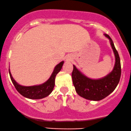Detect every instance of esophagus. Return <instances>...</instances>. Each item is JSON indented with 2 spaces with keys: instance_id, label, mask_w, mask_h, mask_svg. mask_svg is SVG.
<instances>
[{
  "instance_id": "esophagus-1",
  "label": "esophagus",
  "mask_w": 131,
  "mask_h": 131,
  "mask_svg": "<svg viewBox=\"0 0 131 131\" xmlns=\"http://www.w3.org/2000/svg\"><path fill=\"white\" fill-rule=\"evenodd\" d=\"M66 61H69V62H70V61H72V58H71V57H70V56H68V57H67V58H66Z\"/></svg>"
}]
</instances>
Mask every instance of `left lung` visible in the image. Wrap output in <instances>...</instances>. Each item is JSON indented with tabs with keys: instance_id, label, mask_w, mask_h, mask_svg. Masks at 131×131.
<instances>
[{
	"instance_id": "obj_1",
	"label": "left lung",
	"mask_w": 131,
	"mask_h": 131,
	"mask_svg": "<svg viewBox=\"0 0 131 131\" xmlns=\"http://www.w3.org/2000/svg\"><path fill=\"white\" fill-rule=\"evenodd\" d=\"M110 40L115 58V63L112 71L104 77L92 79L84 75L73 66L72 73V81L75 91L80 96L90 101H99L110 94L117 86L121 77V63L119 54L114 43L108 35L104 34Z\"/></svg>"
}]
</instances>
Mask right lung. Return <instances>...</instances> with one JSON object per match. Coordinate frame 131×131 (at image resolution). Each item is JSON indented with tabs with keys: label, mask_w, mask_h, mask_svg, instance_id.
I'll return each mask as SVG.
<instances>
[{
	"label": "right lung",
	"mask_w": 131,
	"mask_h": 131,
	"mask_svg": "<svg viewBox=\"0 0 131 131\" xmlns=\"http://www.w3.org/2000/svg\"><path fill=\"white\" fill-rule=\"evenodd\" d=\"M64 61L57 64L54 69L53 73L51 75L50 77L47 81L43 83L38 84V85L30 86H25L18 84L13 79L9 69L10 78L12 83L15 86V88L23 96L30 99H40L46 97L51 93L55 85V78L56 75L60 72L64 64Z\"/></svg>",
	"instance_id": "add662e5"
}]
</instances>
